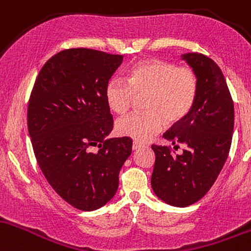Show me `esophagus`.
Returning a JSON list of instances; mask_svg holds the SVG:
<instances>
[{
    "mask_svg": "<svg viewBox=\"0 0 251 251\" xmlns=\"http://www.w3.org/2000/svg\"><path fill=\"white\" fill-rule=\"evenodd\" d=\"M141 147H142V145H141L140 142H137V141H134L133 142V151H137V149H140Z\"/></svg>",
    "mask_w": 251,
    "mask_h": 251,
    "instance_id": "34e87169",
    "label": "esophagus"
}]
</instances>
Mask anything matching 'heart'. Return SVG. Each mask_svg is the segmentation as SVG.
Masks as SVG:
<instances>
[{
  "instance_id": "obj_1",
  "label": "heart",
  "mask_w": 251,
  "mask_h": 251,
  "mask_svg": "<svg viewBox=\"0 0 251 251\" xmlns=\"http://www.w3.org/2000/svg\"><path fill=\"white\" fill-rule=\"evenodd\" d=\"M198 77L191 67L148 59L133 65L126 81L112 78L105 86L109 109L117 115L129 110L135 97H145V114H130L116 122V131L139 142L178 125L190 114L198 97Z\"/></svg>"
}]
</instances>
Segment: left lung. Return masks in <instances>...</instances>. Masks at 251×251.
<instances>
[{
  "label": "left lung",
  "instance_id": "1",
  "mask_svg": "<svg viewBox=\"0 0 251 251\" xmlns=\"http://www.w3.org/2000/svg\"><path fill=\"white\" fill-rule=\"evenodd\" d=\"M182 60L198 77V97L190 114L163 137L185 145L174 155L167 146H151L155 153L151 188L172 206H190L205 196L223 168L231 147L235 110L224 75L212 59L187 53ZM174 147V148H176Z\"/></svg>",
  "mask_w": 251,
  "mask_h": 251
}]
</instances>
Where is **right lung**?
I'll list each match as a JSON object with an SVG mask.
<instances>
[{
    "mask_svg": "<svg viewBox=\"0 0 251 251\" xmlns=\"http://www.w3.org/2000/svg\"><path fill=\"white\" fill-rule=\"evenodd\" d=\"M122 61L123 55L96 50H61L42 66L30 94L28 133L39 167L53 190L81 211L112 199L131 154V139H106L114 121L105 86Z\"/></svg>",
    "mask_w": 251,
    "mask_h": 251,
    "instance_id": "obj_1",
    "label": "right lung"
}]
</instances>
